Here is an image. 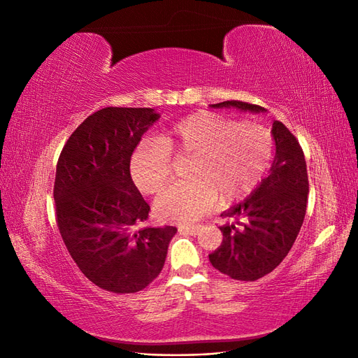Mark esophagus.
I'll list each match as a JSON object with an SVG mask.
<instances>
[{"mask_svg":"<svg viewBox=\"0 0 358 358\" xmlns=\"http://www.w3.org/2000/svg\"><path fill=\"white\" fill-rule=\"evenodd\" d=\"M179 231L180 233H185L189 236H197L201 231V227L200 225H189V227H179Z\"/></svg>","mask_w":358,"mask_h":358,"instance_id":"1","label":"esophagus"}]
</instances>
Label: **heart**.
<instances>
[{
    "label": "heart",
    "mask_w": 358,
    "mask_h": 358,
    "mask_svg": "<svg viewBox=\"0 0 358 358\" xmlns=\"http://www.w3.org/2000/svg\"><path fill=\"white\" fill-rule=\"evenodd\" d=\"M273 152L262 125L201 112L145 140L131 157V178L143 194H157L170 180V157H188L191 180L164 191L155 201L158 218L189 224L224 203L239 200L262 180Z\"/></svg>",
    "instance_id": "heart-1"
}]
</instances>
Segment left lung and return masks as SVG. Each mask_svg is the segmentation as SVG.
<instances>
[{
	"mask_svg": "<svg viewBox=\"0 0 358 358\" xmlns=\"http://www.w3.org/2000/svg\"><path fill=\"white\" fill-rule=\"evenodd\" d=\"M210 107L266 113L264 107L234 100ZM272 137L276 150L268 176L242 203L222 213L234 222L220 227L222 243L209 255L216 270L236 280H257L275 270L305 220L309 192L305 155L282 122H273Z\"/></svg>",
	"mask_w": 358,
	"mask_h": 358,
	"instance_id": "left-lung-1",
	"label": "left lung"
}]
</instances>
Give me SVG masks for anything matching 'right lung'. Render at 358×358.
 <instances>
[{"label":"right lung","instance_id":"right-lung-1","mask_svg":"<svg viewBox=\"0 0 358 358\" xmlns=\"http://www.w3.org/2000/svg\"><path fill=\"white\" fill-rule=\"evenodd\" d=\"M159 116L149 107H106L76 128L58 159L53 199L62 241L80 272L116 294L152 282L178 231L131 230L150 208L129 175V159Z\"/></svg>","mask_w":358,"mask_h":358}]
</instances>
